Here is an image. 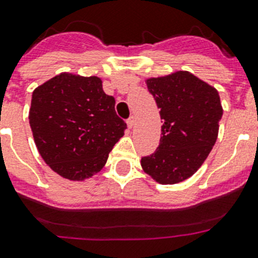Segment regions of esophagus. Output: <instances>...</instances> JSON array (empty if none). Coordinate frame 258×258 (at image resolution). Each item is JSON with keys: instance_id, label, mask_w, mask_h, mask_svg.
I'll return each instance as SVG.
<instances>
[{"instance_id": "1", "label": "esophagus", "mask_w": 258, "mask_h": 258, "mask_svg": "<svg viewBox=\"0 0 258 258\" xmlns=\"http://www.w3.org/2000/svg\"><path fill=\"white\" fill-rule=\"evenodd\" d=\"M126 124H127V127H129V129L134 127V124H136V117H134V116H131V117L126 120Z\"/></svg>"}]
</instances>
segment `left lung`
Instances as JSON below:
<instances>
[{
    "instance_id": "8db88e82",
    "label": "left lung",
    "mask_w": 258,
    "mask_h": 258,
    "mask_svg": "<svg viewBox=\"0 0 258 258\" xmlns=\"http://www.w3.org/2000/svg\"><path fill=\"white\" fill-rule=\"evenodd\" d=\"M163 118L159 147L142 157L143 170L159 183L187 179L204 163L217 141L222 117L213 86L186 71L146 81Z\"/></svg>"
}]
</instances>
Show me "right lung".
I'll use <instances>...</instances> for the list:
<instances>
[{
    "mask_svg": "<svg viewBox=\"0 0 258 258\" xmlns=\"http://www.w3.org/2000/svg\"><path fill=\"white\" fill-rule=\"evenodd\" d=\"M29 125L45 163L71 181L99 172L126 127L99 77L72 74L58 75L35 89Z\"/></svg>",
    "mask_w": 258,
    "mask_h": 258,
    "instance_id": "add662e5",
    "label": "right lung"
}]
</instances>
